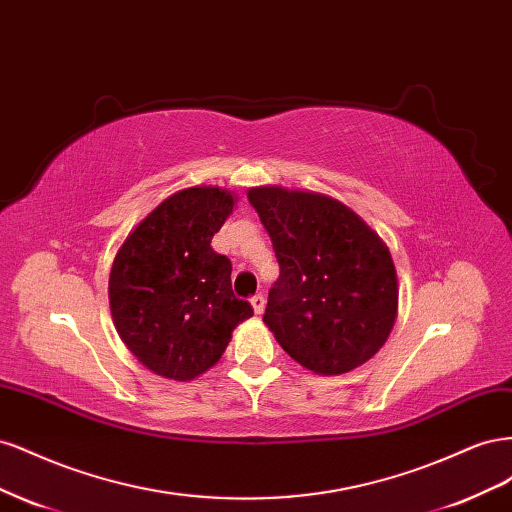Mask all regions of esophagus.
Masks as SVG:
<instances>
[{
  "instance_id": "1",
  "label": "esophagus",
  "mask_w": 512,
  "mask_h": 512,
  "mask_svg": "<svg viewBox=\"0 0 512 512\" xmlns=\"http://www.w3.org/2000/svg\"><path fill=\"white\" fill-rule=\"evenodd\" d=\"M250 303L254 307V314L256 316H260L262 312H265V297H262V294H254V297L250 299Z\"/></svg>"
}]
</instances>
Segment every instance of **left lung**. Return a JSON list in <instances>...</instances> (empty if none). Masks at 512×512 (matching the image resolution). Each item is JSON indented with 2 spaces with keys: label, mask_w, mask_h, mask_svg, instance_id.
I'll list each match as a JSON object with an SVG mask.
<instances>
[{
  "label": "left lung",
  "mask_w": 512,
  "mask_h": 512,
  "mask_svg": "<svg viewBox=\"0 0 512 512\" xmlns=\"http://www.w3.org/2000/svg\"><path fill=\"white\" fill-rule=\"evenodd\" d=\"M247 198L280 262L262 316L277 344L320 376L369 361L389 339L399 305L397 271L378 232L318 192L260 185Z\"/></svg>",
  "instance_id": "1"
}]
</instances>
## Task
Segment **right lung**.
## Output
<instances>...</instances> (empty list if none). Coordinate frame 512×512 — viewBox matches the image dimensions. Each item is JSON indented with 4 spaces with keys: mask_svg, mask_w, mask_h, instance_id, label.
Returning <instances> with one entry per match:
<instances>
[{
    "mask_svg": "<svg viewBox=\"0 0 512 512\" xmlns=\"http://www.w3.org/2000/svg\"><path fill=\"white\" fill-rule=\"evenodd\" d=\"M237 194L196 185L168 196L115 254L108 303L121 342L149 371L188 382L205 374L243 320L254 316L230 286L232 265L211 239Z\"/></svg>",
    "mask_w": 512,
    "mask_h": 512,
    "instance_id": "right-lung-1",
    "label": "right lung"
}]
</instances>
